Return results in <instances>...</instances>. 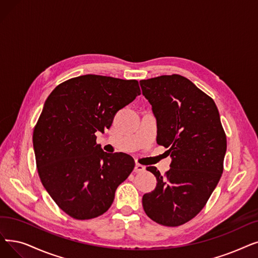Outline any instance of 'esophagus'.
<instances>
[{
	"mask_svg": "<svg viewBox=\"0 0 258 258\" xmlns=\"http://www.w3.org/2000/svg\"><path fill=\"white\" fill-rule=\"evenodd\" d=\"M144 171H145V167H144L142 164L136 163V165H135V172H136V173H142V172H144Z\"/></svg>",
	"mask_w": 258,
	"mask_h": 258,
	"instance_id": "34e87169",
	"label": "esophagus"
}]
</instances>
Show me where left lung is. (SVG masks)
<instances>
[{
  "label": "left lung",
  "instance_id": "left-lung-1",
  "mask_svg": "<svg viewBox=\"0 0 258 258\" xmlns=\"http://www.w3.org/2000/svg\"><path fill=\"white\" fill-rule=\"evenodd\" d=\"M158 122L157 143L169 149L171 169L143 195L147 215L159 225L178 227L205 208L223 172L227 136L218 108L210 96L180 75L140 81Z\"/></svg>",
  "mask_w": 258,
  "mask_h": 258
}]
</instances>
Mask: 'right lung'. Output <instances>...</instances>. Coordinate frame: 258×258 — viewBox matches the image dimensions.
<instances>
[{
  "instance_id": "right-lung-1",
  "label": "right lung",
  "mask_w": 258,
  "mask_h": 258,
  "mask_svg": "<svg viewBox=\"0 0 258 258\" xmlns=\"http://www.w3.org/2000/svg\"><path fill=\"white\" fill-rule=\"evenodd\" d=\"M140 94L137 80L84 75L48 96L33 130V149L43 186L67 215L85 220L104 214L133 172V157L103 152L96 133L109 128L117 111Z\"/></svg>"
}]
</instances>
